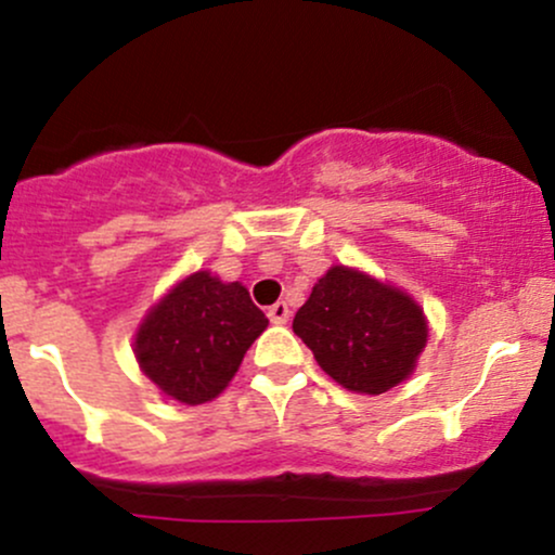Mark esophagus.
<instances>
[{"label": "esophagus", "mask_w": 555, "mask_h": 555, "mask_svg": "<svg viewBox=\"0 0 555 555\" xmlns=\"http://www.w3.org/2000/svg\"><path fill=\"white\" fill-rule=\"evenodd\" d=\"M269 321L271 323H286L289 321V308H286V302H276V305H271L269 308Z\"/></svg>", "instance_id": "1"}]
</instances>
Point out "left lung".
<instances>
[{
    "mask_svg": "<svg viewBox=\"0 0 555 555\" xmlns=\"http://www.w3.org/2000/svg\"><path fill=\"white\" fill-rule=\"evenodd\" d=\"M318 365L358 393H384L415 367L428 341L423 310L404 292L334 266L292 321Z\"/></svg>",
    "mask_w": 555,
    "mask_h": 555,
    "instance_id": "1",
    "label": "left lung"
}]
</instances>
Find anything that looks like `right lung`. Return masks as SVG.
Instances as JSON below:
<instances>
[{"mask_svg":"<svg viewBox=\"0 0 555 555\" xmlns=\"http://www.w3.org/2000/svg\"><path fill=\"white\" fill-rule=\"evenodd\" d=\"M266 326L269 318L253 305L245 286L197 271L145 318L135 358L167 397L203 404L224 391Z\"/></svg>","mask_w":555,"mask_h":555,"instance_id":"obj_1","label":"right lung"}]
</instances>
